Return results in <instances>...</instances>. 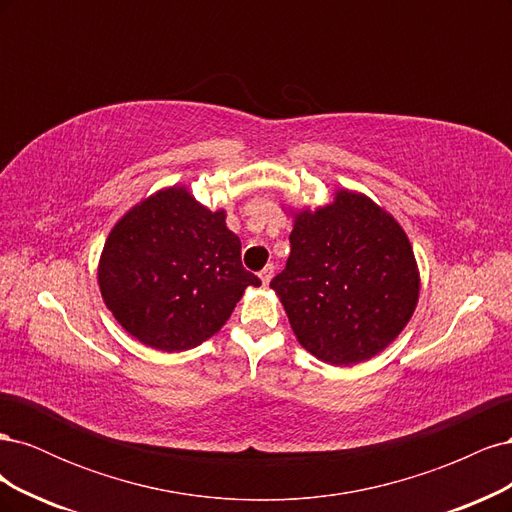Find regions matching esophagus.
<instances>
[{
    "label": "esophagus",
    "instance_id": "1",
    "mask_svg": "<svg viewBox=\"0 0 512 512\" xmlns=\"http://www.w3.org/2000/svg\"><path fill=\"white\" fill-rule=\"evenodd\" d=\"M258 275H260V280H262V284H265V286H267V284L271 282V277H273V267H271V265H267V267H265V269H262V271H260Z\"/></svg>",
    "mask_w": 512,
    "mask_h": 512
}]
</instances>
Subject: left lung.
Here are the masks:
<instances>
[{"instance_id": "left-lung-1", "label": "left lung", "mask_w": 512, "mask_h": 512, "mask_svg": "<svg viewBox=\"0 0 512 512\" xmlns=\"http://www.w3.org/2000/svg\"><path fill=\"white\" fill-rule=\"evenodd\" d=\"M286 269L271 280L299 344L329 365L376 356L404 331L421 290L408 235L361 192L292 213Z\"/></svg>"}]
</instances>
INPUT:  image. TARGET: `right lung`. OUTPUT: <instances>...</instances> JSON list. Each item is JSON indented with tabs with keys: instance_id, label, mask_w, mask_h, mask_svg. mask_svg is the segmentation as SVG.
I'll list each match as a JSON object with an SVG mask.
<instances>
[{
	"instance_id": "1",
	"label": "right lung",
	"mask_w": 512,
	"mask_h": 512,
	"mask_svg": "<svg viewBox=\"0 0 512 512\" xmlns=\"http://www.w3.org/2000/svg\"><path fill=\"white\" fill-rule=\"evenodd\" d=\"M106 307L138 342L183 352L218 333L247 286L241 241L226 211H211L183 185L134 205L113 226L98 265Z\"/></svg>"
}]
</instances>
